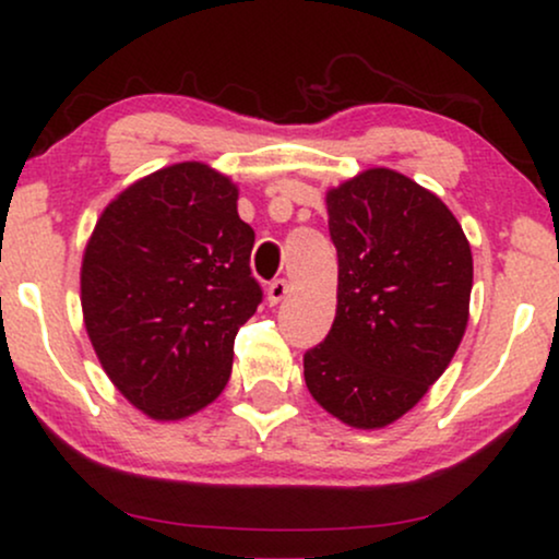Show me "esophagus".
<instances>
[{
    "mask_svg": "<svg viewBox=\"0 0 559 559\" xmlns=\"http://www.w3.org/2000/svg\"><path fill=\"white\" fill-rule=\"evenodd\" d=\"M288 296V281L286 278H278L273 281L271 286H267V304L275 307V304H281Z\"/></svg>",
    "mask_w": 559,
    "mask_h": 559,
    "instance_id": "1",
    "label": "esophagus"
}]
</instances>
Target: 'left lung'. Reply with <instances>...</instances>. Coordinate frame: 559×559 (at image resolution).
I'll use <instances>...</instances> for the list:
<instances>
[{"instance_id":"left-lung-1","label":"left lung","mask_w":559,"mask_h":559,"mask_svg":"<svg viewBox=\"0 0 559 559\" xmlns=\"http://www.w3.org/2000/svg\"><path fill=\"white\" fill-rule=\"evenodd\" d=\"M337 314L304 355L307 389L355 429H383L448 370L471 317V242L437 193L391 168L326 191Z\"/></svg>"}]
</instances>
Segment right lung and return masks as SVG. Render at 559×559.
Masks as SVG:
<instances>
[{"label":"right lung","instance_id":"obj_1","mask_svg":"<svg viewBox=\"0 0 559 559\" xmlns=\"http://www.w3.org/2000/svg\"><path fill=\"white\" fill-rule=\"evenodd\" d=\"M237 193L202 160L174 163L119 191L86 242V334L115 389L155 421L225 391L237 330L263 299Z\"/></svg>","mask_w":559,"mask_h":559}]
</instances>
